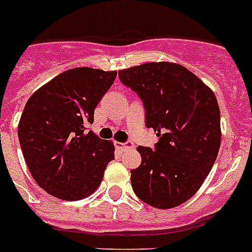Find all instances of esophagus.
Returning a JSON list of instances; mask_svg holds the SVG:
<instances>
[{
    "instance_id": "obj_1",
    "label": "esophagus",
    "mask_w": 252,
    "mask_h": 252,
    "mask_svg": "<svg viewBox=\"0 0 252 252\" xmlns=\"http://www.w3.org/2000/svg\"><path fill=\"white\" fill-rule=\"evenodd\" d=\"M116 146H118L120 150H128L134 148V144L132 141H126V142H116Z\"/></svg>"
}]
</instances>
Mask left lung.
I'll return each instance as SVG.
<instances>
[{
	"instance_id": "8db88e82",
	"label": "left lung",
	"mask_w": 252,
	"mask_h": 252,
	"mask_svg": "<svg viewBox=\"0 0 252 252\" xmlns=\"http://www.w3.org/2000/svg\"><path fill=\"white\" fill-rule=\"evenodd\" d=\"M144 103L145 126L158 132L154 149L138 146L142 162L130 170L134 193L154 208L178 207L195 195L215 165L221 144L213 91L174 63H148L119 72Z\"/></svg>"
}]
</instances>
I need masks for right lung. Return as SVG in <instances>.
Here are the masks:
<instances>
[{"label":"right lung","mask_w":252,"mask_h":252,"mask_svg":"<svg viewBox=\"0 0 252 252\" xmlns=\"http://www.w3.org/2000/svg\"><path fill=\"white\" fill-rule=\"evenodd\" d=\"M116 72L74 68L35 91L22 112L18 137L26 165L45 192L63 200L87 197L98 188L112 142L87 130Z\"/></svg>","instance_id":"right-lung-1"}]
</instances>
